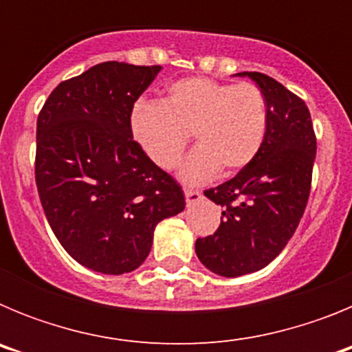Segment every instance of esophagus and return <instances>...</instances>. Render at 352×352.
<instances>
[{
	"label": "esophagus",
	"mask_w": 352,
	"mask_h": 352,
	"mask_svg": "<svg viewBox=\"0 0 352 352\" xmlns=\"http://www.w3.org/2000/svg\"><path fill=\"white\" fill-rule=\"evenodd\" d=\"M185 199H186V204L199 203V201L203 199V192L195 190V188H185Z\"/></svg>",
	"instance_id": "34e87169"
}]
</instances>
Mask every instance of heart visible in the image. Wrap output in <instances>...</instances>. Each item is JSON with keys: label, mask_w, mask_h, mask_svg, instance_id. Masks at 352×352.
Segmentation results:
<instances>
[{"label": "heart", "mask_w": 352, "mask_h": 352, "mask_svg": "<svg viewBox=\"0 0 352 352\" xmlns=\"http://www.w3.org/2000/svg\"><path fill=\"white\" fill-rule=\"evenodd\" d=\"M130 129L146 157L162 169L178 166L194 133L199 148L183 164L182 178L197 183L219 170L238 173L257 157L268 129V105L256 84L190 77L170 84L162 104L133 105Z\"/></svg>", "instance_id": "1"}]
</instances>
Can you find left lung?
<instances>
[{
	"instance_id": "obj_1",
	"label": "left lung",
	"mask_w": 352,
	"mask_h": 352,
	"mask_svg": "<svg viewBox=\"0 0 352 352\" xmlns=\"http://www.w3.org/2000/svg\"><path fill=\"white\" fill-rule=\"evenodd\" d=\"M259 86L268 129L257 157L204 195L222 206L219 229L197 238L199 261L217 275L241 276L268 266L296 231L309 203L316 132L300 96L261 72H241Z\"/></svg>"
}]
</instances>
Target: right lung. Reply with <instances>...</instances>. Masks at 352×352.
I'll return each mask as SVG.
<instances>
[{"label":"right lung","instance_id":"1","mask_svg":"<svg viewBox=\"0 0 352 352\" xmlns=\"http://www.w3.org/2000/svg\"><path fill=\"white\" fill-rule=\"evenodd\" d=\"M160 65L105 61L52 89L36 120L35 179L61 247L107 275L139 268L160 220L185 208L178 182L133 141L130 114Z\"/></svg>","mask_w":352,"mask_h":352}]
</instances>
